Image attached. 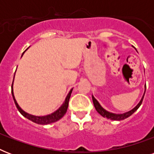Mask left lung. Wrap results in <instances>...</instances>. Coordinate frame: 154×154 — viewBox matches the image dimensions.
Masks as SVG:
<instances>
[{
    "label": "left lung",
    "mask_w": 154,
    "mask_h": 154,
    "mask_svg": "<svg viewBox=\"0 0 154 154\" xmlns=\"http://www.w3.org/2000/svg\"><path fill=\"white\" fill-rule=\"evenodd\" d=\"M146 89H145V93H146ZM145 93H144L143 97H142V98L141 99L140 102H139L138 104H137V105L134 109H133L129 111V112L122 113V114H116V113H112V112H108L107 110H105L104 108L101 107V105L99 104L98 101H97L96 98H95L93 95H92V98H93V102H94V107H95L96 110L97 111V112L100 113L102 117H106V118H108V119L114 120V121H122V120L125 119V118H127V117H129V116H131V115L133 114V113H134V112H135V111H136V110L140 107V106H141L142 101H143L144 96H145Z\"/></svg>",
    "instance_id": "8db88e82"
}]
</instances>
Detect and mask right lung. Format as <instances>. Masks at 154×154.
<instances>
[{"mask_svg":"<svg viewBox=\"0 0 154 154\" xmlns=\"http://www.w3.org/2000/svg\"><path fill=\"white\" fill-rule=\"evenodd\" d=\"M23 55V54H22ZM15 76V74H14ZM13 84H12V95H13V100H14V102H15V105L17 108L18 111L21 113V114L24 116L25 117H26L27 119L32 121V122H35L37 124L39 125H48V124H51V123H53V122H57L58 120H60L61 117H63V116L65 114V112L67 111L68 106H69V101L70 96H71V94H72V89L69 91V93L68 94L66 98H65V101L62 104V105L60 106L59 109H58L57 111H55L54 112L51 113V114L46 115V116H41V117H38V116H33V115H31L28 112H25L24 110L21 109V108L18 105L17 102L16 101L15 97H14V94H13Z\"/></svg>","mask_w":154,"mask_h":154,"instance_id":"right-lung-1","label":"right lung"}]
</instances>
